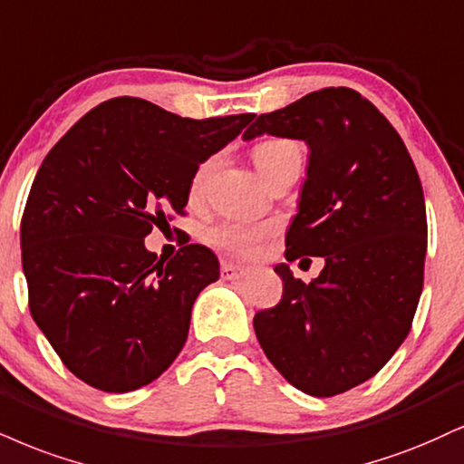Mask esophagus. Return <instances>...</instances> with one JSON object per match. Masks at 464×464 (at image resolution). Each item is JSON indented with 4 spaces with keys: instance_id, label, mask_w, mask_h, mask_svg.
Masks as SVG:
<instances>
[{
    "instance_id": "obj_1",
    "label": "esophagus",
    "mask_w": 464,
    "mask_h": 464,
    "mask_svg": "<svg viewBox=\"0 0 464 464\" xmlns=\"http://www.w3.org/2000/svg\"><path fill=\"white\" fill-rule=\"evenodd\" d=\"M246 275H248L246 267H239L233 264H222V278H227V281H236V278H242Z\"/></svg>"
}]
</instances>
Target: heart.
Returning a JSON list of instances; mask_svg holds the SVG:
<instances>
[{"instance_id":"b5f03b06","label":"heart","mask_w":464,"mask_h":464,"mask_svg":"<svg viewBox=\"0 0 464 464\" xmlns=\"http://www.w3.org/2000/svg\"><path fill=\"white\" fill-rule=\"evenodd\" d=\"M218 158L205 160L203 164L194 170L192 181H189V198L198 200L203 197L205 186H208L211 170H214ZM253 161L267 181H272L278 172L289 169L292 164L303 161V144L292 138H266L253 147ZM270 233V227L253 225V222H225L211 228L209 239L218 248L237 256H250L259 248L261 239Z\"/></svg>"}]
</instances>
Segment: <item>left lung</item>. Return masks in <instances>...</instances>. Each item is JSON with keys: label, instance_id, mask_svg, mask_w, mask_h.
<instances>
[{"label": "left lung", "instance_id": "1", "mask_svg": "<svg viewBox=\"0 0 464 464\" xmlns=\"http://www.w3.org/2000/svg\"><path fill=\"white\" fill-rule=\"evenodd\" d=\"M261 133L309 144L285 256L326 266L304 283L278 264L283 298L255 315V333L287 382L333 398L376 376L411 333L428 246L421 181L400 133L353 88L256 116L244 138Z\"/></svg>", "mask_w": 464, "mask_h": 464}]
</instances>
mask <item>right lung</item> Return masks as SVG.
<instances>
[{
    "mask_svg": "<svg viewBox=\"0 0 464 464\" xmlns=\"http://www.w3.org/2000/svg\"><path fill=\"white\" fill-rule=\"evenodd\" d=\"M253 119H181L116 97L83 114L43 160L21 218L27 304L80 381L127 393L181 353L194 300L220 264L188 239L172 259H158L144 237L186 214L194 170Z\"/></svg>",
    "mask_w": 464,
    "mask_h": 464,
    "instance_id": "1",
    "label": "right lung"
}]
</instances>
